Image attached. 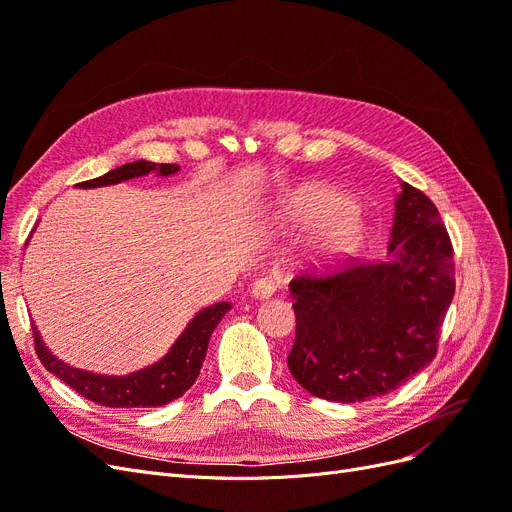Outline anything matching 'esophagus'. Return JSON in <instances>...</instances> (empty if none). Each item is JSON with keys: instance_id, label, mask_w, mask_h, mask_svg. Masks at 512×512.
I'll use <instances>...</instances> for the list:
<instances>
[{"instance_id": "1", "label": "esophagus", "mask_w": 512, "mask_h": 512, "mask_svg": "<svg viewBox=\"0 0 512 512\" xmlns=\"http://www.w3.org/2000/svg\"><path fill=\"white\" fill-rule=\"evenodd\" d=\"M277 290V277L273 275H262L252 284V297L254 299H269Z\"/></svg>"}]
</instances>
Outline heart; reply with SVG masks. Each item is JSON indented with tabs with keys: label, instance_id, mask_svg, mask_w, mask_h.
<instances>
[{
	"label": "heart",
	"instance_id": "b5f03b06",
	"mask_svg": "<svg viewBox=\"0 0 512 512\" xmlns=\"http://www.w3.org/2000/svg\"><path fill=\"white\" fill-rule=\"evenodd\" d=\"M282 218L294 226H314V247L324 256L348 254L363 241L361 209L327 188H303L288 196Z\"/></svg>",
	"mask_w": 512,
	"mask_h": 512
}]
</instances>
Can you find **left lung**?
<instances>
[{
	"label": "left lung",
	"mask_w": 512,
	"mask_h": 512,
	"mask_svg": "<svg viewBox=\"0 0 512 512\" xmlns=\"http://www.w3.org/2000/svg\"><path fill=\"white\" fill-rule=\"evenodd\" d=\"M384 260L290 282L288 369L314 397L354 404L395 391L438 352L455 294L453 245L436 205L401 181Z\"/></svg>",
	"instance_id": "obj_1"
}]
</instances>
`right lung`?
I'll list each match as a JSON object with an SVG mask.
<instances>
[{
	"label": "right lung",
	"instance_id": "right-lung-1",
	"mask_svg": "<svg viewBox=\"0 0 512 512\" xmlns=\"http://www.w3.org/2000/svg\"><path fill=\"white\" fill-rule=\"evenodd\" d=\"M149 173L170 177L179 173V164H156L138 160L108 170L102 177L76 183V188H104V185H115L128 179L145 177ZM230 309L232 305L228 301L200 309L160 361L138 371H132V374L126 376L94 374V371L72 367L57 359V356L46 348L36 324L34 342L42 365L59 380H64L68 386H72V389L85 399L96 401V404L106 408H156L170 404V401L181 397L194 384L207 356L211 333Z\"/></svg>",
	"mask_w": 512,
	"mask_h": 512
}]
</instances>
